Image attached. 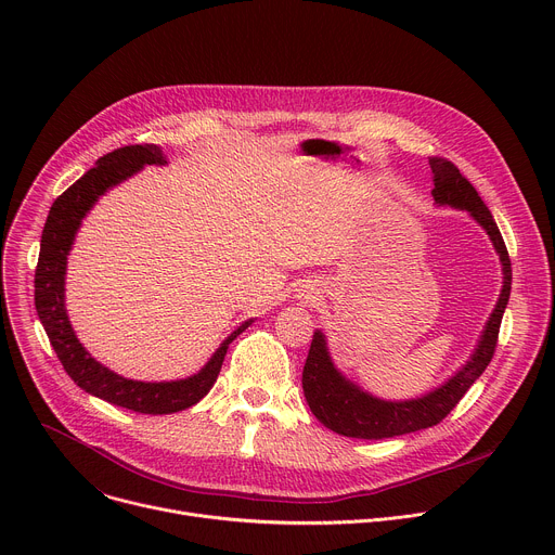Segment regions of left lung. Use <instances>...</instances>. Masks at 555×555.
Instances as JSON below:
<instances>
[{
  "label": "left lung",
  "instance_id": "obj_1",
  "mask_svg": "<svg viewBox=\"0 0 555 555\" xmlns=\"http://www.w3.org/2000/svg\"><path fill=\"white\" fill-rule=\"evenodd\" d=\"M428 163L435 182V204L465 210L488 232L490 242L501 259L503 287L479 336V343L465 360V364H461V369L454 371V375H450L443 384L411 400H382L375 398L373 392L364 390L353 379H349L334 364L325 332L315 330L302 369V392L315 420L345 437L388 439L439 424L459 404L467 388L481 377L496 349L501 321L512 292V261L505 242L492 212L479 197L477 189L459 173V169L448 160H437V157H430Z\"/></svg>",
  "mask_w": 555,
  "mask_h": 555
}]
</instances>
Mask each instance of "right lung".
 <instances>
[{
  "instance_id": "right-lung-1",
  "label": "right lung",
  "mask_w": 555,
  "mask_h": 555,
  "mask_svg": "<svg viewBox=\"0 0 555 555\" xmlns=\"http://www.w3.org/2000/svg\"><path fill=\"white\" fill-rule=\"evenodd\" d=\"M146 165H167V157L155 144L116 149L103 155L94 169L56 197L41 234L39 263L35 272V307L56 358L76 386L114 406L144 415H171L191 409L204 395H208L221 371L228 345L246 332L255 319L236 327L197 373L171 382H140L122 377L101 364L76 338L65 309L67 255L74 246L78 228L107 191L142 171Z\"/></svg>"
}]
</instances>
